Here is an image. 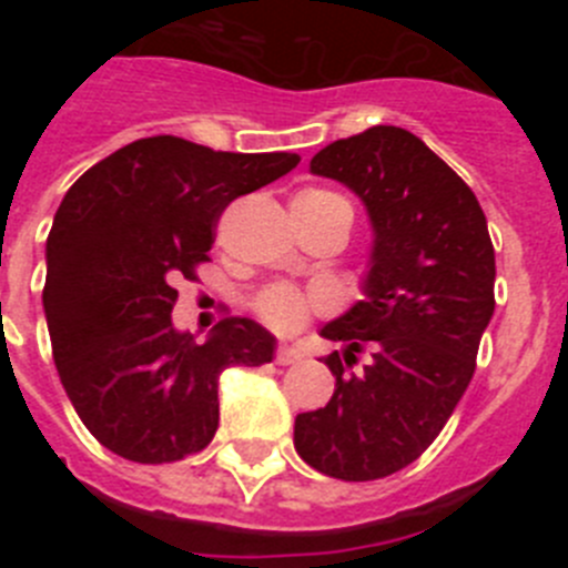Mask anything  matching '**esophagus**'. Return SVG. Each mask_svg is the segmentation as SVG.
<instances>
[{
    "mask_svg": "<svg viewBox=\"0 0 568 568\" xmlns=\"http://www.w3.org/2000/svg\"><path fill=\"white\" fill-rule=\"evenodd\" d=\"M304 358V353H301L298 346H290V344H281L278 349H275V361H278L281 366H290V364H298V361Z\"/></svg>",
    "mask_w": 568,
    "mask_h": 568,
    "instance_id": "esophagus-1",
    "label": "esophagus"
}]
</instances>
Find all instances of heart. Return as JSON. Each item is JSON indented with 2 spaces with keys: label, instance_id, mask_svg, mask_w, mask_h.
Masks as SVG:
<instances>
[{
  "label": "heart",
  "instance_id": "heart-1",
  "mask_svg": "<svg viewBox=\"0 0 568 568\" xmlns=\"http://www.w3.org/2000/svg\"><path fill=\"white\" fill-rule=\"evenodd\" d=\"M298 199L318 204H338V207L349 210V202L344 195L329 193V190H304ZM253 307L258 318L267 327H273L275 333H298L307 324L310 315L329 307V295L324 290H301L295 284H287V281H278V284H270V287L255 295Z\"/></svg>",
  "mask_w": 568,
  "mask_h": 568
}]
</instances>
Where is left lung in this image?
<instances>
[{"label": "left lung", "mask_w": 568, "mask_h": 568, "mask_svg": "<svg viewBox=\"0 0 568 568\" xmlns=\"http://www.w3.org/2000/svg\"><path fill=\"white\" fill-rule=\"evenodd\" d=\"M310 170L364 202L373 253L364 301L321 329L346 349L321 358L335 393L295 418V453L329 478L378 480L418 460L464 398L495 313V247L475 193L409 130L338 139Z\"/></svg>", "instance_id": "left-lung-1"}]
</instances>
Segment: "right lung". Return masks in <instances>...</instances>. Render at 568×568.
Instances as JSON below:
<instances>
[{
	"instance_id": "1",
	"label": "right lung",
	"mask_w": 568,
	"mask_h": 568,
	"mask_svg": "<svg viewBox=\"0 0 568 568\" xmlns=\"http://www.w3.org/2000/svg\"><path fill=\"white\" fill-rule=\"evenodd\" d=\"M298 162L150 135L64 193L44 250V318L64 393L110 453L135 464L202 453L219 429V375L273 361L275 338L253 318H222L195 344L170 313L224 207Z\"/></svg>"
}]
</instances>
